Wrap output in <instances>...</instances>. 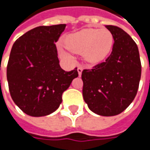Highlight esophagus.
<instances>
[{"instance_id":"34e87169","label":"esophagus","mask_w":150,"mask_h":150,"mask_svg":"<svg viewBox=\"0 0 150 150\" xmlns=\"http://www.w3.org/2000/svg\"><path fill=\"white\" fill-rule=\"evenodd\" d=\"M82 72H83V68H82L81 67H78V75H79V76H81V75H82Z\"/></svg>"}]
</instances>
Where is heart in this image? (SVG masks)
<instances>
[{
  "mask_svg": "<svg viewBox=\"0 0 150 150\" xmlns=\"http://www.w3.org/2000/svg\"><path fill=\"white\" fill-rule=\"evenodd\" d=\"M113 43L112 33L105 28H84L69 34L64 39V45L68 51L83 54L84 59L90 64H98L109 54ZM61 57L70 59L65 51L60 50Z\"/></svg>",
  "mask_w": 150,
  "mask_h": 150,
  "instance_id": "heart-1",
  "label": "heart"
}]
</instances>
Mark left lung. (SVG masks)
<instances>
[{"label": "left lung", "instance_id": "obj_1", "mask_svg": "<svg viewBox=\"0 0 150 150\" xmlns=\"http://www.w3.org/2000/svg\"><path fill=\"white\" fill-rule=\"evenodd\" d=\"M114 43L110 56L93 69L82 72L83 96L91 111L114 116L134 99L141 78V62L135 42L118 26L108 25Z\"/></svg>", "mask_w": 150, "mask_h": 150}]
</instances>
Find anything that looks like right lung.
Listing matches in <instances>:
<instances>
[{"label": "right lung", "instance_id": "right-lung-1", "mask_svg": "<svg viewBox=\"0 0 150 150\" xmlns=\"http://www.w3.org/2000/svg\"><path fill=\"white\" fill-rule=\"evenodd\" d=\"M66 24L33 28L12 46L6 77L12 100L21 110L32 117L55 112L62 93L78 77L77 68L66 72L59 65L55 42Z\"/></svg>", "mask_w": 150, "mask_h": 150}]
</instances>
